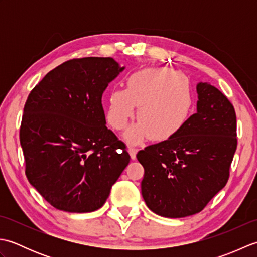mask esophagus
<instances>
[{
    "mask_svg": "<svg viewBox=\"0 0 257 257\" xmlns=\"http://www.w3.org/2000/svg\"><path fill=\"white\" fill-rule=\"evenodd\" d=\"M128 151L130 154V157H132V159H136V155H137L138 152V148H136V147H129L128 148Z\"/></svg>",
    "mask_w": 257,
    "mask_h": 257,
    "instance_id": "esophagus-1",
    "label": "esophagus"
}]
</instances>
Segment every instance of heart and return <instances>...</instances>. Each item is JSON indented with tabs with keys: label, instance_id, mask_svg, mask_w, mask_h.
Here are the masks:
<instances>
[{
	"label": "heart",
	"instance_id": "1",
	"mask_svg": "<svg viewBox=\"0 0 257 257\" xmlns=\"http://www.w3.org/2000/svg\"><path fill=\"white\" fill-rule=\"evenodd\" d=\"M193 103V92L181 73L167 67L144 68L129 76L125 89L110 92L107 119L113 129L121 130L138 107L139 120L127 129L124 139L130 144L148 137L165 141L184 127Z\"/></svg>",
	"mask_w": 257,
	"mask_h": 257
}]
</instances>
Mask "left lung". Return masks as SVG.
I'll list each match as a JSON object with an SVG mask.
<instances>
[{
  "label": "left lung",
  "instance_id": "left-lung-1",
  "mask_svg": "<svg viewBox=\"0 0 257 257\" xmlns=\"http://www.w3.org/2000/svg\"><path fill=\"white\" fill-rule=\"evenodd\" d=\"M196 92V112L180 133L137 154L145 169L141 194L147 206L171 219L201 212L225 187L237 146L230 100L203 81Z\"/></svg>",
  "mask_w": 257,
  "mask_h": 257
}]
</instances>
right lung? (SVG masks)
I'll use <instances>...</instances> for the list:
<instances>
[{
	"label": "right lung",
	"instance_id": "right-lung-1",
	"mask_svg": "<svg viewBox=\"0 0 257 257\" xmlns=\"http://www.w3.org/2000/svg\"><path fill=\"white\" fill-rule=\"evenodd\" d=\"M124 69L111 57L70 59L27 97L20 141L29 182L48 203L70 213L105 204L130 156L106 127L101 97Z\"/></svg>",
	"mask_w": 257,
	"mask_h": 257
}]
</instances>
